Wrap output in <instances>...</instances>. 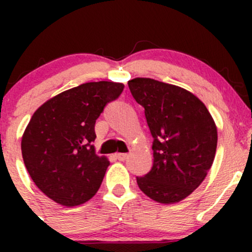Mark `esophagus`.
Listing matches in <instances>:
<instances>
[{
	"instance_id": "esophagus-1",
	"label": "esophagus",
	"mask_w": 252,
	"mask_h": 252,
	"mask_svg": "<svg viewBox=\"0 0 252 252\" xmlns=\"http://www.w3.org/2000/svg\"><path fill=\"white\" fill-rule=\"evenodd\" d=\"M114 156H116V158L119 159V161H126V159L128 158V155L126 154H116Z\"/></svg>"
}]
</instances>
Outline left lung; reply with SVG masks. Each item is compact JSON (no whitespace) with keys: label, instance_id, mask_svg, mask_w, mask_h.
Listing matches in <instances>:
<instances>
[{"label":"left lung","instance_id":"obj_1","mask_svg":"<svg viewBox=\"0 0 252 252\" xmlns=\"http://www.w3.org/2000/svg\"><path fill=\"white\" fill-rule=\"evenodd\" d=\"M154 142V164L136 177L146 196L159 204L179 202L206 178L217 149V126L201 100L180 86L150 78L128 81Z\"/></svg>","mask_w":252,"mask_h":252}]
</instances>
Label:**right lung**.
Instances as JSON below:
<instances>
[{"instance_id":"obj_1","label":"right lung","mask_w":252,"mask_h":252,"mask_svg":"<svg viewBox=\"0 0 252 252\" xmlns=\"http://www.w3.org/2000/svg\"><path fill=\"white\" fill-rule=\"evenodd\" d=\"M123 89L113 81L81 84L32 114L22 138L23 161L35 185L57 204L81 205L100 189L110 161L95 154V123Z\"/></svg>"}]
</instances>
